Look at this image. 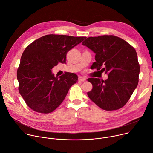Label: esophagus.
<instances>
[{
  "mask_svg": "<svg viewBox=\"0 0 153 153\" xmlns=\"http://www.w3.org/2000/svg\"><path fill=\"white\" fill-rule=\"evenodd\" d=\"M79 81H83V82H84V81H85L86 80V78L85 77H79Z\"/></svg>",
  "mask_w": 153,
  "mask_h": 153,
  "instance_id": "34e87169",
  "label": "esophagus"
}]
</instances>
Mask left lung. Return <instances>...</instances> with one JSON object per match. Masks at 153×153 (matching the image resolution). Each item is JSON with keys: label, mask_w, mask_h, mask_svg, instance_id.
Here are the masks:
<instances>
[{"label": "left lung", "mask_w": 153, "mask_h": 153, "mask_svg": "<svg viewBox=\"0 0 153 153\" xmlns=\"http://www.w3.org/2000/svg\"><path fill=\"white\" fill-rule=\"evenodd\" d=\"M95 55L93 69L108 74V79L89 78L93 85L89 98L101 108L118 110L130 99L138 83L140 65L135 49L114 35L87 38L82 44Z\"/></svg>", "instance_id": "left-lung-1"}]
</instances>
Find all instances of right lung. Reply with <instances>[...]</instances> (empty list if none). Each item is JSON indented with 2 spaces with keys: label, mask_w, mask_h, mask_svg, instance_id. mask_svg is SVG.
Instances as JSON below:
<instances>
[{
  "label": "right lung",
  "mask_w": 153,
  "mask_h": 153,
  "mask_svg": "<svg viewBox=\"0 0 153 153\" xmlns=\"http://www.w3.org/2000/svg\"><path fill=\"white\" fill-rule=\"evenodd\" d=\"M84 36L47 35L24 50L17 71L19 91L27 105L36 112L49 114L63 101L70 87L77 82L75 73L55 77L52 68L65 63L67 52Z\"/></svg>",
  "instance_id": "right-lung-1"
}]
</instances>
